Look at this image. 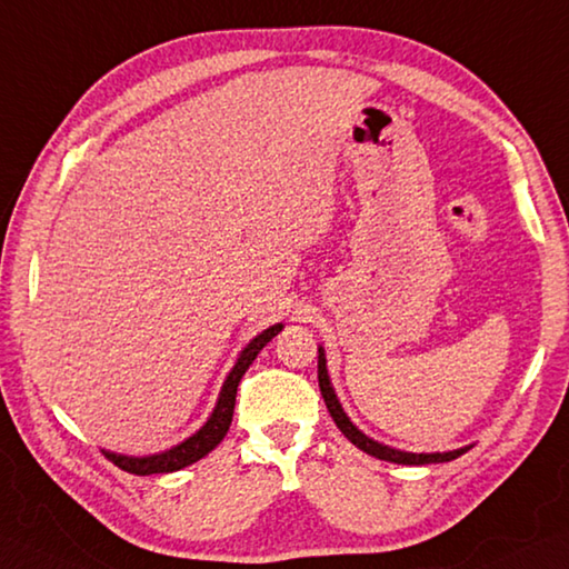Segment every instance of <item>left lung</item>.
Returning <instances> with one entry per match:
<instances>
[{"mask_svg":"<svg viewBox=\"0 0 569 569\" xmlns=\"http://www.w3.org/2000/svg\"><path fill=\"white\" fill-rule=\"evenodd\" d=\"M317 380H320V392L325 398V405L329 409V415H332L335 425L339 427V431L347 436V439L356 446L361 448L363 453L373 456L378 460H388V463H400V466H429V463H448V460H456L458 456H463L466 451H470L472 446H463V448H456V451H443V453H409V451H400V448H390L386 443H378L371 436H366L359 427L353 425V421L347 417L345 407H341L332 380H329L327 373V359H325V347H317Z\"/></svg>","mask_w":569,"mask_h":569,"instance_id":"left-lung-1","label":"left lung"}]
</instances>
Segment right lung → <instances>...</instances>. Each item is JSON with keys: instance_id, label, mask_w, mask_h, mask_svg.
Listing matches in <instances>:
<instances>
[{"instance_id": "1", "label": "right lung", "mask_w": 569, "mask_h": 569, "mask_svg": "<svg viewBox=\"0 0 569 569\" xmlns=\"http://www.w3.org/2000/svg\"><path fill=\"white\" fill-rule=\"evenodd\" d=\"M283 329V325H271L269 329H263L261 335H257L249 345L237 356V361L232 366V371L224 378L218 402L213 407V412L206 419V425L198 429L196 433H191L189 439H183L181 443L167 448V451L160 453H150V456H123V453H113V451H103L109 456L113 463L128 470L133 475H157V472H174L187 468L196 460H201L203 456H208L213 448L224 439L230 425H232V412H234V398H237V386H240L242 376L247 373V368L254 363V359L259 356V351L269 345V341L279 335Z\"/></svg>"}]
</instances>
